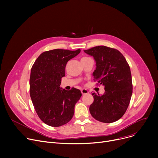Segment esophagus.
<instances>
[{"instance_id":"obj_1","label":"esophagus","mask_w":158,"mask_h":158,"mask_svg":"<svg viewBox=\"0 0 158 158\" xmlns=\"http://www.w3.org/2000/svg\"><path fill=\"white\" fill-rule=\"evenodd\" d=\"M81 93L82 95H85L88 94V91L86 89H81Z\"/></svg>"}]
</instances>
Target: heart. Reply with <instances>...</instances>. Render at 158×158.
I'll list each match as a JSON object with an SVG mask.
<instances>
[{
	"label": "heart",
	"instance_id": "b5f03b06",
	"mask_svg": "<svg viewBox=\"0 0 158 158\" xmlns=\"http://www.w3.org/2000/svg\"><path fill=\"white\" fill-rule=\"evenodd\" d=\"M87 58H89V57H83L82 58V60H85V59H87Z\"/></svg>",
	"mask_w": 158,
	"mask_h": 158
}]
</instances>
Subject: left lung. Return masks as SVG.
Here are the masks:
<instances>
[{
    "label": "left lung",
    "mask_w": 158,
    "mask_h": 158,
    "mask_svg": "<svg viewBox=\"0 0 158 158\" xmlns=\"http://www.w3.org/2000/svg\"><path fill=\"white\" fill-rule=\"evenodd\" d=\"M84 51L94 57L97 67L94 80L97 85H104L105 89L102 95L92 94L94 101L89 112L99 122L117 121L125 114L132 94L129 65L122 54L113 48L96 46Z\"/></svg>",
    "instance_id": "left-lung-1"
}]
</instances>
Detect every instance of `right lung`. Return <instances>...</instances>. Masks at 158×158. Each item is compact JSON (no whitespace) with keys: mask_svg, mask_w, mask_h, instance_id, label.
<instances>
[{"mask_svg":"<svg viewBox=\"0 0 158 158\" xmlns=\"http://www.w3.org/2000/svg\"><path fill=\"white\" fill-rule=\"evenodd\" d=\"M80 49H54L41 53L33 64L29 79V92L35 111L47 125L60 127L73 117L74 107L82 94L78 89H61L65 66Z\"/></svg>","mask_w":158,"mask_h":158,"instance_id":"obj_1","label":"right lung"}]
</instances>
